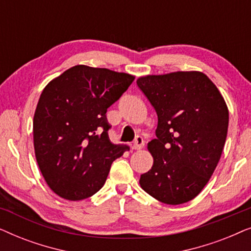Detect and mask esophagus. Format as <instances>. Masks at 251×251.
I'll return each instance as SVG.
<instances>
[{"mask_svg":"<svg viewBox=\"0 0 251 251\" xmlns=\"http://www.w3.org/2000/svg\"><path fill=\"white\" fill-rule=\"evenodd\" d=\"M144 143H145V142H144L143 137L137 136L136 139L133 140V143L131 144V149L132 150H142L144 147Z\"/></svg>","mask_w":251,"mask_h":251,"instance_id":"obj_1","label":"esophagus"}]
</instances>
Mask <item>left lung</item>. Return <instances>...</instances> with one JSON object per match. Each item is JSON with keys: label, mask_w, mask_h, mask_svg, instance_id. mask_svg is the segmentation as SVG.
Masks as SVG:
<instances>
[{"label": "left lung", "mask_w": 251, "mask_h": 251, "mask_svg": "<svg viewBox=\"0 0 251 251\" xmlns=\"http://www.w3.org/2000/svg\"><path fill=\"white\" fill-rule=\"evenodd\" d=\"M137 84L157 114L156 138L147 144L153 166L140 176V187L162 203L193 200L221 159L227 105L202 72L146 75Z\"/></svg>", "instance_id": "1"}]
</instances>
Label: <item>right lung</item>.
<instances>
[{
    "label": "right lung",
    "instance_id": "obj_1",
    "mask_svg": "<svg viewBox=\"0 0 251 251\" xmlns=\"http://www.w3.org/2000/svg\"><path fill=\"white\" fill-rule=\"evenodd\" d=\"M133 80L76 65L43 89L33 120L34 150L48 186L60 198L77 201L97 193L113 161L128 150L109 140L106 112Z\"/></svg>",
    "mask_w": 251,
    "mask_h": 251
}]
</instances>
